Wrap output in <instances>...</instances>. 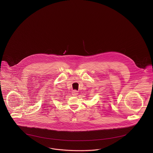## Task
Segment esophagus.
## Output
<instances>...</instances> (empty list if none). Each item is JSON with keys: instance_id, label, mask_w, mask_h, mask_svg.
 Returning <instances> with one entry per match:
<instances>
[{"instance_id": "1", "label": "esophagus", "mask_w": 153, "mask_h": 153, "mask_svg": "<svg viewBox=\"0 0 153 153\" xmlns=\"http://www.w3.org/2000/svg\"><path fill=\"white\" fill-rule=\"evenodd\" d=\"M78 94H79L78 91H77L76 90H74L72 91V95L73 96H76V95H78Z\"/></svg>"}]
</instances>
